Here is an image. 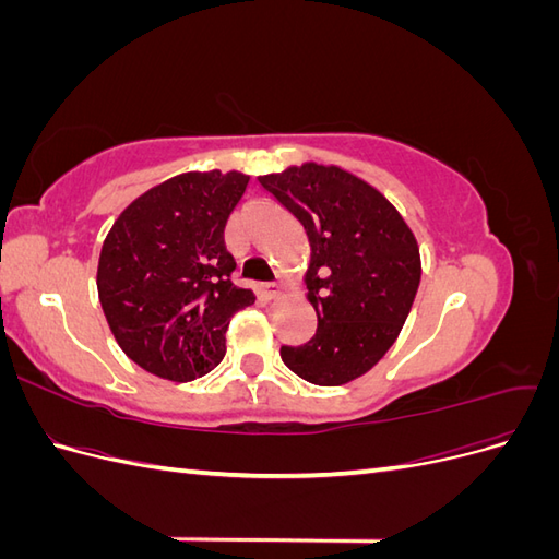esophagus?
<instances>
[{
    "label": "esophagus",
    "mask_w": 559,
    "mask_h": 559,
    "mask_svg": "<svg viewBox=\"0 0 559 559\" xmlns=\"http://www.w3.org/2000/svg\"><path fill=\"white\" fill-rule=\"evenodd\" d=\"M259 296H261L263 300L277 298V296H280V284H277V282H263V284H259Z\"/></svg>",
    "instance_id": "34e87169"
}]
</instances>
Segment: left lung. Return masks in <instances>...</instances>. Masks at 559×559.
I'll list each match as a JSON object with an SVG mask.
<instances>
[{"mask_svg": "<svg viewBox=\"0 0 559 559\" xmlns=\"http://www.w3.org/2000/svg\"><path fill=\"white\" fill-rule=\"evenodd\" d=\"M259 183L298 218L312 249L306 284L317 331L306 345H282V361L321 386L364 376L413 308L421 275L415 235L382 193L341 167L308 163Z\"/></svg>", "mask_w": 559, "mask_h": 559, "instance_id": "1", "label": "left lung"}]
</instances>
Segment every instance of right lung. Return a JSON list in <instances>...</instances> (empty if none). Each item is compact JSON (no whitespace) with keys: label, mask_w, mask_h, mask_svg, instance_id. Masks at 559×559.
Segmentation results:
<instances>
[{"label":"right lung","mask_w":559,"mask_h":559,"mask_svg":"<svg viewBox=\"0 0 559 559\" xmlns=\"http://www.w3.org/2000/svg\"><path fill=\"white\" fill-rule=\"evenodd\" d=\"M249 177L186 173L140 195L116 218L97 265L109 329L148 373L189 382L226 354L230 317L253 294L235 286L224 230Z\"/></svg>","instance_id":"add662e5"}]
</instances>
